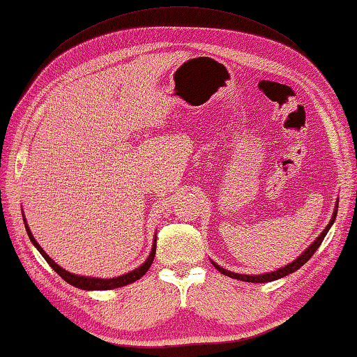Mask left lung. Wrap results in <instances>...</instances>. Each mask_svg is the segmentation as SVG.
Returning a JSON list of instances; mask_svg holds the SVG:
<instances>
[{"mask_svg": "<svg viewBox=\"0 0 357 357\" xmlns=\"http://www.w3.org/2000/svg\"><path fill=\"white\" fill-rule=\"evenodd\" d=\"M336 215H337V203H336V208H334V213H333V217H331V220H330V223L326 225L325 227V229L321 232V236H319L314 242H312L307 250H305L299 257H297L294 261H291V264H288L287 266H283V268H279V270H275V271H271V273H265V274H257V275H250V274H238V273H232V271H228V270H225V268H222L220 265H217L215 261H213V265L217 268V270H219L222 274H225V275H228V278H231V279H237V280H243V282H252V283H265V282H273V280H278V279H282V278H285V275H288V274H291V273H294V271H297L299 270L301 266H303L305 264H307V261L312 257V254H314L316 251H317V248L319 246H321V243L324 242V238H325V236H326V232L330 231V228H331V225L334 223V220H336Z\"/></svg>", "mask_w": 357, "mask_h": 357, "instance_id": "8db88e82", "label": "left lung"}]
</instances>
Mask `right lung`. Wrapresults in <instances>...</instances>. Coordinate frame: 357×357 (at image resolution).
Segmentation results:
<instances>
[{"mask_svg":"<svg viewBox=\"0 0 357 357\" xmlns=\"http://www.w3.org/2000/svg\"><path fill=\"white\" fill-rule=\"evenodd\" d=\"M23 220H24V227H26L29 238H31V242L33 243L35 248L40 251L41 256L46 259L47 264L52 266V270L58 275H60L63 280H66L68 283H70L72 287L79 288V289H87V291L97 289V291H101V289H114V288H120V287L129 285V283L138 280V279L143 278V275L148 273L149 266L152 265V260H154V257H155V246H157V240L155 238L157 237H154V243H152V250H151V254H149V257L146 259V261H144V264L140 265L138 268H135L134 271H130L128 274H123V275H119V278H112V279H98V278H86V275H77V274H72V273L66 271L60 265H56L55 261L47 256L46 251L43 250L41 246L38 245V242H36V240L33 238L31 229H29V227H27V222L24 219V214H23Z\"/></svg>","mask_w":357,"mask_h":357,"instance_id":"1","label":"right lung"}]
</instances>
